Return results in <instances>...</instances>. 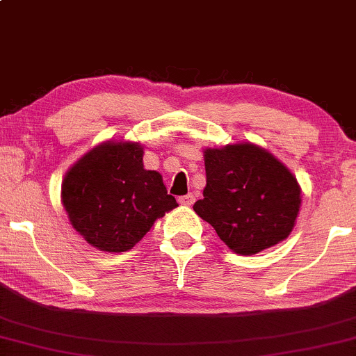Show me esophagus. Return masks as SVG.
<instances>
[{"mask_svg":"<svg viewBox=\"0 0 356 356\" xmlns=\"http://www.w3.org/2000/svg\"><path fill=\"white\" fill-rule=\"evenodd\" d=\"M195 200V195L194 194H186V195H181V197H178V202L181 205H193Z\"/></svg>","mask_w":356,"mask_h":356,"instance_id":"34e87169","label":"esophagus"}]
</instances>
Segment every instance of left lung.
<instances>
[{"instance_id":"left-lung-1","label":"left lung","mask_w":356,"mask_h":356,"mask_svg":"<svg viewBox=\"0 0 356 356\" xmlns=\"http://www.w3.org/2000/svg\"><path fill=\"white\" fill-rule=\"evenodd\" d=\"M207 184L194 212L239 255H254L291 234L300 186L284 163L252 143L204 151Z\"/></svg>"}]
</instances>
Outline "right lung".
I'll use <instances>...</instances> for the list:
<instances>
[{"label":"right lung","instance_id":"right-lung-1","mask_svg":"<svg viewBox=\"0 0 356 356\" xmlns=\"http://www.w3.org/2000/svg\"><path fill=\"white\" fill-rule=\"evenodd\" d=\"M140 143L106 141L65 173L63 205L74 228L96 249L127 252L154 221L178 207L162 175L143 165Z\"/></svg>","mask_w":356,"mask_h":356}]
</instances>
